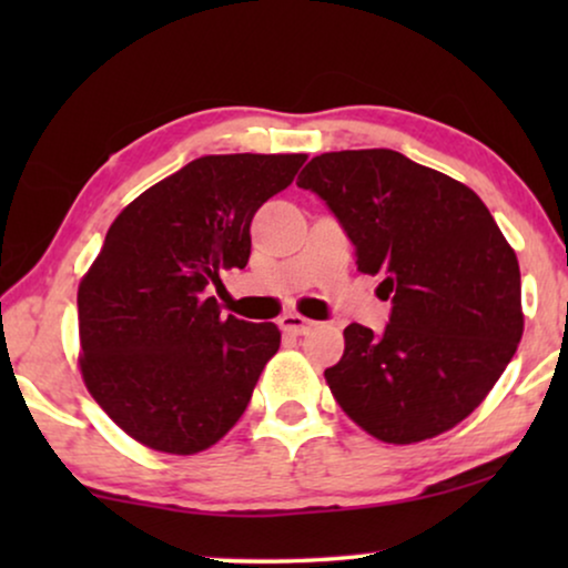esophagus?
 Segmentation results:
<instances>
[{
	"label": "esophagus",
	"instance_id": "1",
	"mask_svg": "<svg viewBox=\"0 0 568 568\" xmlns=\"http://www.w3.org/2000/svg\"><path fill=\"white\" fill-rule=\"evenodd\" d=\"M278 325H282V331L292 333V336H305V333L313 328V321H307V317H302L297 313H286L278 317Z\"/></svg>",
	"mask_w": 568,
	"mask_h": 568
}]
</instances>
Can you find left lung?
Segmentation results:
<instances>
[{
  "label": "left lung",
  "instance_id": "1",
  "mask_svg": "<svg viewBox=\"0 0 568 568\" xmlns=\"http://www.w3.org/2000/svg\"><path fill=\"white\" fill-rule=\"evenodd\" d=\"M297 185L352 240L356 268L383 274V333L352 323L325 379L372 437L410 445L460 424L523 338L519 263L468 185L393 150L313 158Z\"/></svg>",
  "mask_w": 568,
  "mask_h": 568
}]
</instances>
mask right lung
<instances>
[{
    "label": "right lung",
    "instance_id": "add662e5",
    "mask_svg": "<svg viewBox=\"0 0 568 568\" xmlns=\"http://www.w3.org/2000/svg\"><path fill=\"white\" fill-rule=\"evenodd\" d=\"M305 154H209L131 201L77 292L82 377L129 437L170 455L220 442L278 352L274 323L209 297L245 268L251 222Z\"/></svg>",
    "mask_w": 568,
    "mask_h": 568
}]
</instances>
